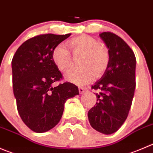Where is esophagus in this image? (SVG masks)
<instances>
[{"instance_id":"esophagus-1","label":"esophagus","mask_w":153,"mask_h":153,"mask_svg":"<svg viewBox=\"0 0 153 153\" xmlns=\"http://www.w3.org/2000/svg\"><path fill=\"white\" fill-rule=\"evenodd\" d=\"M78 90H79V93H80V94H82V93H84V90H85L86 89L84 88V87H80L79 88H78Z\"/></svg>"}]
</instances>
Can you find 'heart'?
<instances>
[{"label": "heart", "mask_w": 153, "mask_h": 153, "mask_svg": "<svg viewBox=\"0 0 153 153\" xmlns=\"http://www.w3.org/2000/svg\"><path fill=\"white\" fill-rule=\"evenodd\" d=\"M73 54L82 56L80 64L87 68L70 69L66 72V78L78 85H84L94 77H98L106 69L109 63V51L104 44L99 43L94 37L81 35L71 39L68 43ZM52 57L59 69H67L72 64L70 52L66 47L58 45L54 49ZM89 70L91 72H88Z\"/></svg>", "instance_id": "b5f03b06"}]
</instances>
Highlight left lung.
Listing matches in <instances>:
<instances>
[{"label": "left lung", "instance_id": "8db88e82", "mask_svg": "<svg viewBox=\"0 0 153 153\" xmlns=\"http://www.w3.org/2000/svg\"><path fill=\"white\" fill-rule=\"evenodd\" d=\"M109 51V63L102 78L92 88L97 102L88 111L94 129L105 134L117 131L128 117L135 89L136 58L128 44L111 32L99 34Z\"/></svg>", "mask_w": 153, "mask_h": 153}]
</instances>
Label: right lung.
<instances>
[{"mask_svg":"<svg viewBox=\"0 0 153 153\" xmlns=\"http://www.w3.org/2000/svg\"><path fill=\"white\" fill-rule=\"evenodd\" d=\"M70 35L36 36L25 41L13 56V87L17 109L22 121L35 132L54 128L61 119L66 100L79 94L78 87L72 83L54 86L63 75L53 60V51Z\"/></svg>","mask_w":153,"mask_h":153,"instance_id":"right-lung-1","label":"right lung"}]
</instances>
